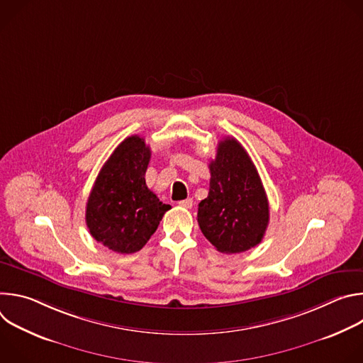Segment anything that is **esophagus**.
<instances>
[{
    "instance_id": "esophagus-1",
    "label": "esophagus",
    "mask_w": 363,
    "mask_h": 363,
    "mask_svg": "<svg viewBox=\"0 0 363 363\" xmlns=\"http://www.w3.org/2000/svg\"><path fill=\"white\" fill-rule=\"evenodd\" d=\"M178 203H179L181 206H184V208H192L194 201H192V198H186V199H182V201H179Z\"/></svg>"
}]
</instances>
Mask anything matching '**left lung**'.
<instances>
[{"label":"left lung","instance_id":"obj_1","mask_svg":"<svg viewBox=\"0 0 363 363\" xmlns=\"http://www.w3.org/2000/svg\"><path fill=\"white\" fill-rule=\"evenodd\" d=\"M210 192L198 205V225L218 251L235 254L260 244L269 225V201L251 158L234 138L218 142L210 162Z\"/></svg>","mask_w":363,"mask_h":363}]
</instances>
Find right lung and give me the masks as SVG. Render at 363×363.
I'll return each mask as SVG.
<instances>
[{
    "label": "right lung",
    "mask_w": 363,
    "mask_h": 363,
    "mask_svg": "<svg viewBox=\"0 0 363 363\" xmlns=\"http://www.w3.org/2000/svg\"><path fill=\"white\" fill-rule=\"evenodd\" d=\"M149 160L143 138H126L100 169L89 195L87 228L97 242L115 252L139 251L171 208L146 185Z\"/></svg>",
    "instance_id": "right-lung-1"
}]
</instances>
